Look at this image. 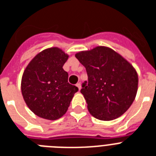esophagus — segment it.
Returning a JSON list of instances; mask_svg holds the SVG:
<instances>
[{
    "label": "esophagus",
    "mask_w": 156,
    "mask_h": 156,
    "mask_svg": "<svg viewBox=\"0 0 156 156\" xmlns=\"http://www.w3.org/2000/svg\"><path fill=\"white\" fill-rule=\"evenodd\" d=\"M76 86H77V87H78V90H81V83H77V84H76Z\"/></svg>",
    "instance_id": "1"
}]
</instances>
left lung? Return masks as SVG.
Wrapping results in <instances>:
<instances>
[{"mask_svg":"<svg viewBox=\"0 0 156 156\" xmlns=\"http://www.w3.org/2000/svg\"><path fill=\"white\" fill-rule=\"evenodd\" d=\"M76 58L86 68L88 81L81 93L94 117L112 121L125 113L135 99L138 73L126 59L107 47L80 52Z\"/></svg>","mask_w":156,"mask_h":156,"instance_id":"obj_1","label":"left lung"}]
</instances>
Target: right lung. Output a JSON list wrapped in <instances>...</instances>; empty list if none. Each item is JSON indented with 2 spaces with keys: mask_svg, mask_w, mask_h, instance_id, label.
Masks as SVG:
<instances>
[{
  "mask_svg": "<svg viewBox=\"0 0 156 156\" xmlns=\"http://www.w3.org/2000/svg\"><path fill=\"white\" fill-rule=\"evenodd\" d=\"M68 57L58 48H48L37 54L23 73V99L40 117L52 121L61 118L78 90L68 83V73L63 69Z\"/></svg>",
  "mask_w": 156,
  "mask_h": 156,
  "instance_id": "right-lung-1",
  "label": "right lung"
}]
</instances>
